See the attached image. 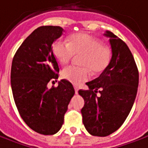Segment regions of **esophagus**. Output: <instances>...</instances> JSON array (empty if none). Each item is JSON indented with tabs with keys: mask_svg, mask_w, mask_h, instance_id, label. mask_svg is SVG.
I'll use <instances>...</instances> for the list:
<instances>
[{
	"mask_svg": "<svg viewBox=\"0 0 148 148\" xmlns=\"http://www.w3.org/2000/svg\"><path fill=\"white\" fill-rule=\"evenodd\" d=\"M74 91H75V94H78V87L77 86H74Z\"/></svg>",
	"mask_w": 148,
	"mask_h": 148,
	"instance_id": "1",
	"label": "esophagus"
}]
</instances>
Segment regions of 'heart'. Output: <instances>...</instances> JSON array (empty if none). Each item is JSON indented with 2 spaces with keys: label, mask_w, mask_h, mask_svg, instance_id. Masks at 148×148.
<instances>
[{
  "label": "heart",
  "mask_w": 148,
  "mask_h": 148,
  "mask_svg": "<svg viewBox=\"0 0 148 148\" xmlns=\"http://www.w3.org/2000/svg\"><path fill=\"white\" fill-rule=\"evenodd\" d=\"M53 56L61 65H66L74 57L80 55L79 64L82 66H70L61 71V77L74 84H79L90 77V73L103 72L111 60V51L101 40L85 33L71 36L68 43L57 40L53 45Z\"/></svg>",
  "instance_id": "obj_1"
}]
</instances>
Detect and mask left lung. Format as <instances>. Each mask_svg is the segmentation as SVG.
Listing matches in <instances>:
<instances>
[{"label": "left lung", "instance_id": "1", "mask_svg": "<svg viewBox=\"0 0 148 148\" xmlns=\"http://www.w3.org/2000/svg\"><path fill=\"white\" fill-rule=\"evenodd\" d=\"M104 36L112 48L110 62L98 78L86 83L89 90L78 91L84 99L83 125L88 133L99 137L111 134L124 123L138 86V71L128 46L112 32L106 31Z\"/></svg>", "mask_w": 148, "mask_h": 148}]
</instances>
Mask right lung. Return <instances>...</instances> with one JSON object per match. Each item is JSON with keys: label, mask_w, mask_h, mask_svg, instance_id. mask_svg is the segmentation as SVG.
Wrapping results in <instances>:
<instances>
[{"label": "right lung", "mask_w": 148, "mask_h": 148, "mask_svg": "<svg viewBox=\"0 0 148 148\" xmlns=\"http://www.w3.org/2000/svg\"><path fill=\"white\" fill-rule=\"evenodd\" d=\"M63 32L61 27H38L23 42L12 61L11 88L19 114L31 129L45 135L60 130L74 95L73 85L66 79L48 88L49 81L58 78L52 45Z\"/></svg>", "instance_id": "obj_1"}]
</instances>
